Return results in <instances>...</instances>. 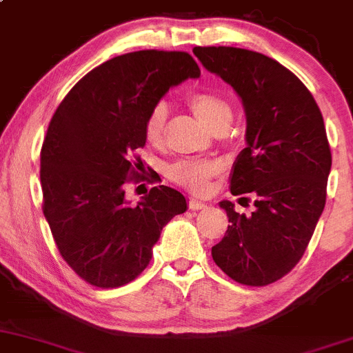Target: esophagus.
I'll list each match as a JSON object with an SVG mask.
<instances>
[{"label": "esophagus", "instance_id": "1", "mask_svg": "<svg viewBox=\"0 0 353 353\" xmlns=\"http://www.w3.org/2000/svg\"><path fill=\"white\" fill-rule=\"evenodd\" d=\"M188 207H190L192 210H201V209H205L207 203L199 201V199H190V201H188Z\"/></svg>", "mask_w": 353, "mask_h": 353}]
</instances>
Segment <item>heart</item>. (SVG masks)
Listing matches in <instances>:
<instances>
[{
  "instance_id": "heart-1",
  "label": "heart",
  "mask_w": 353,
  "mask_h": 353,
  "mask_svg": "<svg viewBox=\"0 0 353 353\" xmlns=\"http://www.w3.org/2000/svg\"><path fill=\"white\" fill-rule=\"evenodd\" d=\"M187 103L202 125L212 132H221L230 127L232 121V107L230 101L217 93L197 90L188 93ZM168 110L165 103H156L144 122V136L148 143L159 146L165 139ZM221 172V165L212 159H181L170 166L168 175L173 181L195 194H205L210 187V180Z\"/></svg>"
}]
</instances>
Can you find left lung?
Here are the masks:
<instances>
[{"mask_svg": "<svg viewBox=\"0 0 353 353\" xmlns=\"http://www.w3.org/2000/svg\"><path fill=\"white\" fill-rule=\"evenodd\" d=\"M194 54L241 98L246 148L232 165L231 194H250L256 207L245 216L230 201L219 203L231 224L212 258L239 284L268 285L303 258L325 209L332 151L321 110L272 57L238 47H194Z\"/></svg>", "mask_w": 353, "mask_h": 353, "instance_id": "left-lung-1", "label": "left lung"}]
</instances>
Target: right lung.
<instances>
[{"label":"right lung","instance_id":"add662e5","mask_svg":"<svg viewBox=\"0 0 353 353\" xmlns=\"http://www.w3.org/2000/svg\"><path fill=\"white\" fill-rule=\"evenodd\" d=\"M199 76L187 52L123 54L83 76L50 119L41 151L42 210L61 256L88 284L132 282L150 265L163 228L187 210L183 195L166 185L132 207L123 185L139 175L136 151L146 144L151 108Z\"/></svg>","mask_w":353,"mask_h":353}]
</instances>
